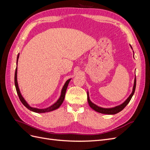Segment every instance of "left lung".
<instances>
[{"label":"left lung","mask_w":150,"mask_h":150,"mask_svg":"<svg viewBox=\"0 0 150 150\" xmlns=\"http://www.w3.org/2000/svg\"><path fill=\"white\" fill-rule=\"evenodd\" d=\"M130 46H131V48L133 49V48H132V47H131V45H130ZM136 83H137V80H136V76H135L132 93H131V94L129 95V97L126 99L125 101H124L122 104H120V105H118V106H116L113 107V108H104L98 106L96 105V104H95L94 103H93V102H91V101L90 100L89 96V92L88 91V93H87L88 101L89 105L91 108L93 109V110H94V111H97L99 113H102V114H106V115H115V114H116V113L119 112L121 111L122 110H123V109L126 106L127 104H128L129 103V102L130 101L131 99L132 98L133 94L134 93V91H135L136 84H137Z\"/></svg>","instance_id":"left-lung-1"}]
</instances>
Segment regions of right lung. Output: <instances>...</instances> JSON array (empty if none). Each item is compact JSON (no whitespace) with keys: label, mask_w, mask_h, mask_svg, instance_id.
<instances>
[{"label":"right lung","mask_w":150,"mask_h":150,"mask_svg":"<svg viewBox=\"0 0 150 150\" xmlns=\"http://www.w3.org/2000/svg\"><path fill=\"white\" fill-rule=\"evenodd\" d=\"M19 53L18 54L17 57V66H16V72H15L14 81H15V86H16V88L17 93L18 96H19V98L20 99L21 101L22 102V103L30 111L35 112H37V113L47 112H50V111L55 110H56V109L59 108L60 106L62 104V103H63V101H64V98H65V94H66V89H67L68 84H69L71 78L66 81V82L65 83L64 85L63 86V87L62 88L59 98L57 99L56 103H54L53 104H52L51 106H50L49 107H47L46 108H43V109H39V108H37L32 107L28 103V102H27L25 100V99L23 98V96H22V94L20 91L19 85H18V83H17V63H18V59H19Z\"/></svg>","instance_id":"add662e5"}]
</instances>
